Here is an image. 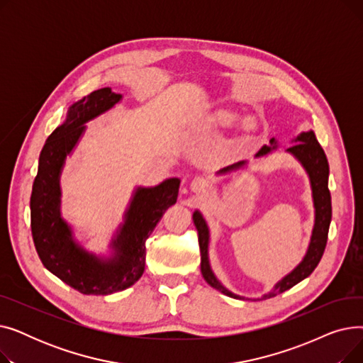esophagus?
Here are the masks:
<instances>
[{
	"label": "esophagus",
	"instance_id": "esophagus-1",
	"mask_svg": "<svg viewBox=\"0 0 363 363\" xmlns=\"http://www.w3.org/2000/svg\"><path fill=\"white\" fill-rule=\"evenodd\" d=\"M189 188H191V191L194 194H199V196H203V194H207L208 188H211V184H208V181L203 177H196L191 184H189Z\"/></svg>",
	"mask_w": 363,
	"mask_h": 363
}]
</instances>
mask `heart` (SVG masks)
I'll use <instances>...</instances> for the list:
<instances>
[{"mask_svg":"<svg viewBox=\"0 0 363 363\" xmlns=\"http://www.w3.org/2000/svg\"><path fill=\"white\" fill-rule=\"evenodd\" d=\"M240 118H241L240 110L223 106V107H218L211 113V116H208V125H212L215 128H228V126H233ZM240 133H241V138L245 141L253 140L259 133V123L256 122V119L253 118L242 119L240 123Z\"/></svg>","mask_w":363,"mask_h":363,"instance_id":"obj_1","label":"heart"}]
</instances>
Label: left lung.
Returning <instances> with one entry per match:
<instances>
[{
    "mask_svg": "<svg viewBox=\"0 0 363 363\" xmlns=\"http://www.w3.org/2000/svg\"><path fill=\"white\" fill-rule=\"evenodd\" d=\"M296 144L287 148L289 152L303 164V167L306 169L309 179H311V186H312V197H313V206H315V225H313V231H312V238L306 256L298 263L297 268L291 271L287 277H284L274 287L272 291L268 294H264L262 298H271L275 297L284 291L290 290L294 287L296 284L303 281L304 278H308L320 262V257L323 255V250H325L327 240H328V230H330V223H331V216H333V208H331V194L328 189V175H330V166L325 152H323L322 147L319 145L313 130L309 132H301L300 135L294 140ZM277 148V140H271V145H263L256 157L264 156L271 152L272 150ZM245 162H238L235 164H231L228 167L220 169L218 174H228V172H233L244 166ZM194 225L199 231V245H200V255H201V274L203 278L208 285H212L213 289L219 290L225 296H230L233 298H242L238 294L231 293L228 289H225L223 285L218 281L215 274L211 269V264H208V228L206 225V220L203 219L201 213L199 211L194 212L193 215Z\"/></svg>",
    "mask_w": 363,
    "mask_h": 363,
    "instance_id": "left-lung-1",
    "label": "left lung"
}]
</instances>
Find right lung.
Here are the masks:
<instances>
[{
  "label": "right lung",
  "mask_w": 363,
  "mask_h": 363,
  "mask_svg": "<svg viewBox=\"0 0 363 363\" xmlns=\"http://www.w3.org/2000/svg\"><path fill=\"white\" fill-rule=\"evenodd\" d=\"M121 99V94L101 88L72 104L65 123L45 141L32 186L30 230L38 256L51 274L82 294L107 296L135 284L145 268V241L178 199V178L157 186L137 188L125 222L111 240V257L88 253L73 240L70 226L60 215V174L66 156L79 141L85 123Z\"/></svg>",
  "instance_id": "right-lung-1"
}]
</instances>
